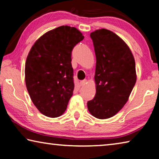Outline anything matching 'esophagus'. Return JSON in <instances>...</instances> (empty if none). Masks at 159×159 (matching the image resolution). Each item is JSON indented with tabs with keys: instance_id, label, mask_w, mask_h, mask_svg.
<instances>
[{
	"instance_id": "obj_1",
	"label": "esophagus",
	"mask_w": 159,
	"mask_h": 159,
	"mask_svg": "<svg viewBox=\"0 0 159 159\" xmlns=\"http://www.w3.org/2000/svg\"><path fill=\"white\" fill-rule=\"evenodd\" d=\"M86 83H87V80L85 79V80H81V81L80 82V85H81V86H83V85H85Z\"/></svg>"
}]
</instances>
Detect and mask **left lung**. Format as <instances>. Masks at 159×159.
Masks as SVG:
<instances>
[{
	"mask_svg": "<svg viewBox=\"0 0 159 159\" xmlns=\"http://www.w3.org/2000/svg\"><path fill=\"white\" fill-rule=\"evenodd\" d=\"M96 56V94L88 109L99 119L112 117L127 102L136 83L134 59L127 44L109 30L90 34Z\"/></svg>",
	"mask_w": 159,
	"mask_h": 159,
	"instance_id": "left-lung-1",
	"label": "left lung"
}]
</instances>
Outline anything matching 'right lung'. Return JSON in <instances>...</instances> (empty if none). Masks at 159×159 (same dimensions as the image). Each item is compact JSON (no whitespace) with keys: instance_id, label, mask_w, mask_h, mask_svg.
Returning <instances> with one entry per match:
<instances>
[{"instance_id":"obj_1","label":"right lung","mask_w":159,"mask_h":159,"mask_svg":"<svg viewBox=\"0 0 159 159\" xmlns=\"http://www.w3.org/2000/svg\"><path fill=\"white\" fill-rule=\"evenodd\" d=\"M84 39L76 28L61 26L37 40L25 64V82L39 111L56 118L65 111L74 89L71 52Z\"/></svg>"}]
</instances>
